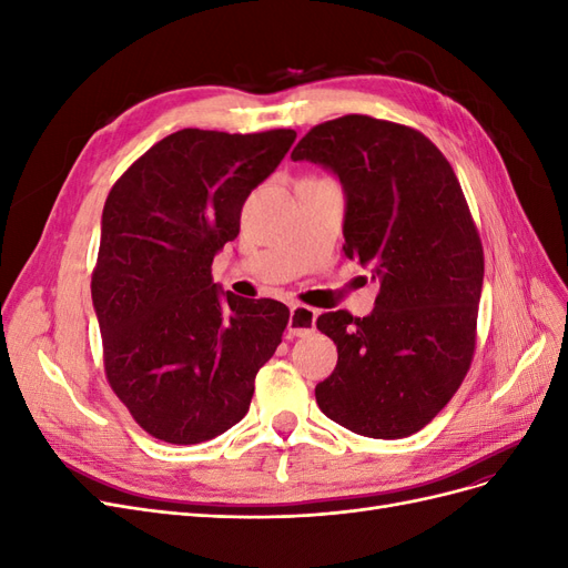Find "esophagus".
Segmentation results:
<instances>
[{
	"label": "esophagus",
	"instance_id": "esophagus-1",
	"mask_svg": "<svg viewBox=\"0 0 568 568\" xmlns=\"http://www.w3.org/2000/svg\"><path fill=\"white\" fill-rule=\"evenodd\" d=\"M317 322V311L307 305H291V315H288V336H307L315 329Z\"/></svg>",
	"mask_w": 568,
	"mask_h": 568
}]
</instances>
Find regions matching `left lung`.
I'll return each instance as SVG.
<instances>
[{"mask_svg": "<svg viewBox=\"0 0 568 568\" xmlns=\"http://www.w3.org/2000/svg\"><path fill=\"white\" fill-rule=\"evenodd\" d=\"M291 159L341 180L343 253L382 284L367 317H317L338 351L317 405L359 436L417 434L450 403L476 348L484 246L455 170L419 130L357 113L315 125Z\"/></svg>", "mask_w": 568, "mask_h": 568, "instance_id": "left-lung-1", "label": "left lung"}]
</instances>
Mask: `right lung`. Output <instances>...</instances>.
<instances>
[{
	"label": "right lung",
	"instance_id": "add662e5",
	"mask_svg": "<svg viewBox=\"0 0 568 568\" xmlns=\"http://www.w3.org/2000/svg\"><path fill=\"white\" fill-rule=\"evenodd\" d=\"M294 140V130L186 128L109 192L92 303L106 379L153 438L194 445L242 422L257 369L282 343L288 307L225 294L211 265Z\"/></svg>",
	"mask_w": 568,
	"mask_h": 568
}]
</instances>
